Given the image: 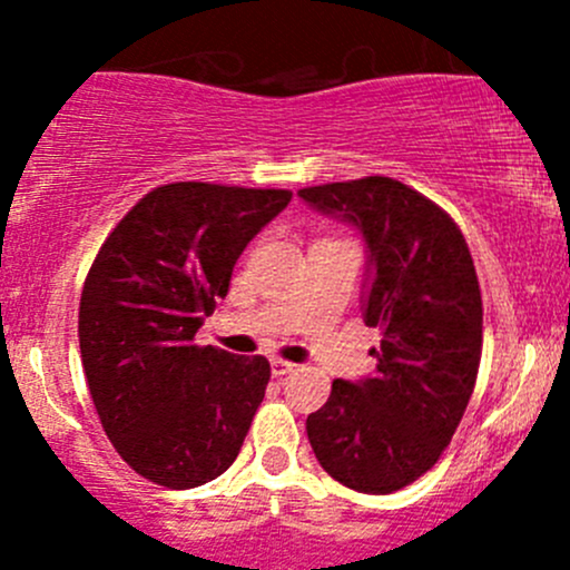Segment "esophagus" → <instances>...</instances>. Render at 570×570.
I'll list each match as a JSON object with an SVG mask.
<instances>
[{
  "mask_svg": "<svg viewBox=\"0 0 570 570\" xmlns=\"http://www.w3.org/2000/svg\"><path fill=\"white\" fill-rule=\"evenodd\" d=\"M269 366H273L275 377H284V375H289V372L297 370V364H292V361H284V358H273L269 361Z\"/></svg>",
  "mask_w": 570,
  "mask_h": 570,
  "instance_id": "esophagus-1",
  "label": "esophagus"
}]
</instances>
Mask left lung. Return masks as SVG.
Listing matches in <instances>:
<instances>
[{
  "instance_id": "obj_1",
  "label": "left lung",
  "mask_w": 570,
  "mask_h": 570,
  "mask_svg": "<svg viewBox=\"0 0 570 570\" xmlns=\"http://www.w3.org/2000/svg\"><path fill=\"white\" fill-rule=\"evenodd\" d=\"M297 195L364 234V322L383 333L375 375L333 381L308 441L342 485L400 491L439 463L474 392L482 297L469 245L441 206L389 176Z\"/></svg>"
}]
</instances>
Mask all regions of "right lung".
<instances>
[{
  "mask_svg": "<svg viewBox=\"0 0 570 570\" xmlns=\"http://www.w3.org/2000/svg\"><path fill=\"white\" fill-rule=\"evenodd\" d=\"M289 200V189L163 184L126 212L85 278L79 350L96 413L157 485H204L243 450L269 361L193 338L239 253Z\"/></svg>",
  "mask_w": 570,
  "mask_h": 570,
  "instance_id": "right-lung-1",
  "label": "right lung"
}]
</instances>
